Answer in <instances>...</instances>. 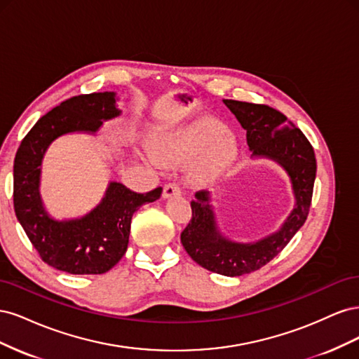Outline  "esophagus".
Instances as JSON below:
<instances>
[{"label":"esophagus","instance_id":"esophagus-1","mask_svg":"<svg viewBox=\"0 0 359 359\" xmlns=\"http://www.w3.org/2000/svg\"><path fill=\"white\" fill-rule=\"evenodd\" d=\"M181 194V189L178 184L175 182H170V184H166L165 187H163V198L165 199H169V198H173V196H180Z\"/></svg>","mask_w":359,"mask_h":359}]
</instances>
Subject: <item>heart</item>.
<instances>
[{
  "mask_svg": "<svg viewBox=\"0 0 359 359\" xmlns=\"http://www.w3.org/2000/svg\"><path fill=\"white\" fill-rule=\"evenodd\" d=\"M148 148L161 166H180L198 156L189 172L190 182L198 187H210L226 177L240 154L236 136L211 116L157 132Z\"/></svg>",
  "mask_w": 359,
  "mask_h": 359,
  "instance_id": "1",
  "label": "heart"
}]
</instances>
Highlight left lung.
<instances>
[{
	"label": "left lung",
	"instance_id": "obj_1",
	"mask_svg": "<svg viewBox=\"0 0 359 359\" xmlns=\"http://www.w3.org/2000/svg\"><path fill=\"white\" fill-rule=\"evenodd\" d=\"M247 132L253 158L273 160L287 173L295 205L280 229L253 243L232 241L217 224L210 191H198L191 201V220L181 233V243L194 262L212 273L238 277L253 273L273 260L306 223L316 157L299 128L273 107L236 100H223Z\"/></svg>",
	"mask_w": 359,
	"mask_h": 359
}]
</instances>
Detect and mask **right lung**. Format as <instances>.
Wrapping results in <instances>:
<instances>
[{
	"instance_id": "right-lung-1",
	"label": "right lung",
	"mask_w": 359,
	"mask_h": 359,
	"mask_svg": "<svg viewBox=\"0 0 359 359\" xmlns=\"http://www.w3.org/2000/svg\"><path fill=\"white\" fill-rule=\"evenodd\" d=\"M116 93L72 97L43 115L24 137L13 165V203L20 226L40 257L64 273L103 274L124 256L130 223L144 203L160 198L161 187L140 194L111 181L100 203L78 219L57 220L40 194L41 163L53 140L69 133L95 135L104 121L121 115Z\"/></svg>"
}]
</instances>
